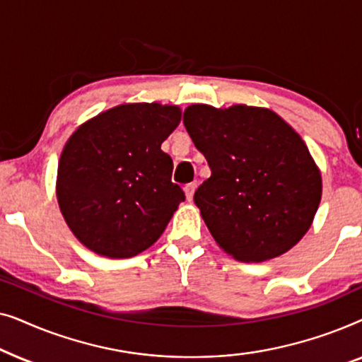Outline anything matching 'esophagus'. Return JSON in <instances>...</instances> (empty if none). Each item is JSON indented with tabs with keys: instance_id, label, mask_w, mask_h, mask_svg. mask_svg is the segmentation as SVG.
Here are the masks:
<instances>
[{
	"instance_id": "34e87169",
	"label": "esophagus",
	"mask_w": 362,
	"mask_h": 362,
	"mask_svg": "<svg viewBox=\"0 0 362 362\" xmlns=\"http://www.w3.org/2000/svg\"><path fill=\"white\" fill-rule=\"evenodd\" d=\"M194 191H196V185H186L185 186V192H186V199L187 201H192V196H194Z\"/></svg>"
}]
</instances>
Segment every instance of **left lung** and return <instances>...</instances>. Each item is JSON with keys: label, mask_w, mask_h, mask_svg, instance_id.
Segmentation results:
<instances>
[{"label": "left lung", "mask_w": 362, "mask_h": 362, "mask_svg": "<svg viewBox=\"0 0 362 362\" xmlns=\"http://www.w3.org/2000/svg\"><path fill=\"white\" fill-rule=\"evenodd\" d=\"M182 123L211 168L194 202L219 247L242 262L290 250L321 199V175L298 133L276 113L247 105L197 103Z\"/></svg>", "instance_id": "left-lung-1"}]
</instances>
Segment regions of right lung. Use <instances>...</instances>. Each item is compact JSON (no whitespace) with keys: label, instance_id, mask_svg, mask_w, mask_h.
<instances>
[{"label":"right lung","instance_id":"right-lung-1","mask_svg":"<svg viewBox=\"0 0 362 362\" xmlns=\"http://www.w3.org/2000/svg\"><path fill=\"white\" fill-rule=\"evenodd\" d=\"M181 110L130 103L100 113L74 132L57 170V201L74 235L110 259L146 250L186 199L171 181L173 160L161 143Z\"/></svg>","mask_w":362,"mask_h":362}]
</instances>
